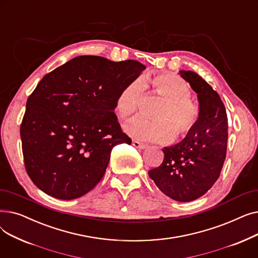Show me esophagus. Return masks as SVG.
<instances>
[{
    "instance_id": "1",
    "label": "esophagus",
    "mask_w": 258,
    "mask_h": 258,
    "mask_svg": "<svg viewBox=\"0 0 258 258\" xmlns=\"http://www.w3.org/2000/svg\"><path fill=\"white\" fill-rule=\"evenodd\" d=\"M133 145L136 147V148H141V150H143V148L146 147V144L141 143V142H139L137 140H133Z\"/></svg>"
}]
</instances>
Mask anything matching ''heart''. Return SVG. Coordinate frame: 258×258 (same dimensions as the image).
<instances>
[{"label":"heart","mask_w":258,"mask_h":258,"mask_svg":"<svg viewBox=\"0 0 258 258\" xmlns=\"http://www.w3.org/2000/svg\"><path fill=\"white\" fill-rule=\"evenodd\" d=\"M153 91L165 98L156 116L151 119L137 116L124 125L125 132L140 140L166 142L174 134L184 135L190 132L198 123L201 110L199 104L191 100V89L180 76L172 73H161L150 79ZM143 94L140 80H134L122 89L116 98V110L123 119L137 112Z\"/></svg>","instance_id":"1"}]
</instances>
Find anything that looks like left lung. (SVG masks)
I'll use <instances>...</instances> for the list:
<instances>
[{
    "label": "left lung",
    "mask_w": 258,
    "mask_h": 258,
    "mask_svg": "<svg viewBox=\"0 0 258 258\" xmlns=\"http://www.w3.org/2000/svg\"><path fill=\"white\" fill-rule=\"evenodd\" d=\"M180 74L198 94L200 118L180 143L163 148V162L148 175L170 199L190 202L204 196L220 177L227 152L228 118L220 95L204 79L192 71Z\"/></svg>",
    "instance_id": "8db88e82"
}]
</instances>
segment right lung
<instances>
[{"instance_id": "add662e5", "label": "right lung", "mask_w": 258, "mask_h": 258, "mask_svg": "<svg viewBox=\"0 0 258 258\" xmlns=\"http://www.w3.org/2000/svg\"><path fill=\"white\" fill-rule=\"evenodd\" d=\"M144 69L134 59L83 55L42 78L21 124L25 168L40 190L74 200L99 183L113 147L132 143L114 112L116 98Z\"/></svg>"}]
</instances>
